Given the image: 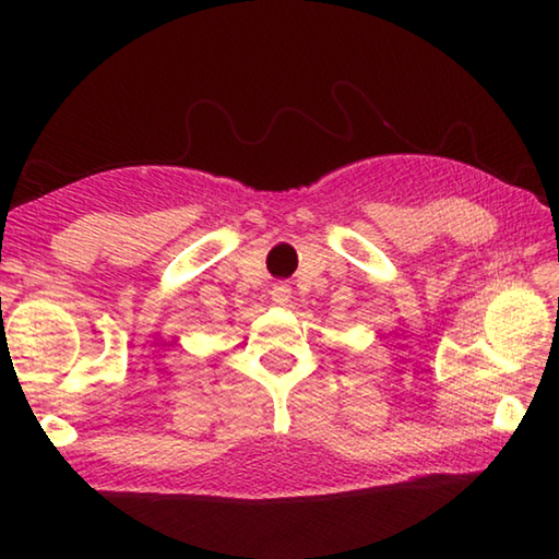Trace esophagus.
I'll return each instance as SVG.
<instances>
[{
  "label": "esophagus",
  "instance_id": "esophagus-1",
  "mask_svg": "<svg viewBox=\"0 0 559 559\" xmlns=\"http://www.w3.org/2000/svg\"><path fill=\"white\" fill-rule=\"evenodd\" d=\"M271 298H273V302H288L290 300V286L288 283H276V286L271 288Z\"/></svg>",
  "mask_w": 559,
  "mask_h": 559
}]
</instances>
